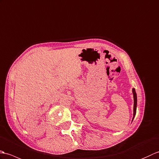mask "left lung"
I'll use <instances>...</instances> for the list:
<instances>
[{
	"label": "left lung",
	"instance_id": "left-lung-1",
	"mask_svg": "<svg viewBox=\"0 0 159 159\" xmlns=\"http://www.w3.org/2000/svg\"><path fill=\"white\" fill-rule=\"evenodd\" d=\"M133 98H134V105H133V118H135L136 114V109H137V94L135 89H133Z\"/></svg>",
	"mask_w": 159,
	"mask_h": 159
}]
</instances>
